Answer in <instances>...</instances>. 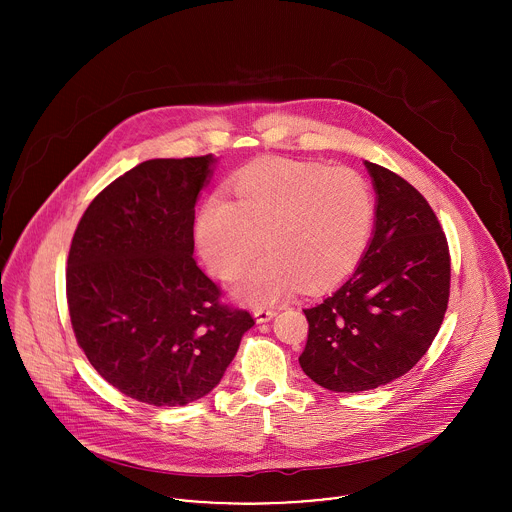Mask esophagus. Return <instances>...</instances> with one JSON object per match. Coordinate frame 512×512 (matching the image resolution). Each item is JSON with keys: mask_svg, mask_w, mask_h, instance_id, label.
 Returning <instances> with one entry per match:
<instances>
[{"mask_svg": "<svg viewBox=\"0 0 512 512\" xmlns=\"http://www.w3.org/2000/svg\"><path fill=\"white\" fill-rule=\"evenodd\" d=\"M254 317H256L258 323H266V321H270L272 317H276V311H274V309L258 307V309H254Z\"/></svg>", "mask_w": 512, "mask_h": 512, "instance_id": "obj_1", "label": "esophagus"}]
</instances>
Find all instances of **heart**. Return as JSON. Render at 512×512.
Instances as JSON below:
<instances>
[{
    "instance_id": "obj_1",
    "label": "heart",
    "mask_w": 512,
    "mask_h": 512,
    "mask_svg": "<svg viewBox=\"0 0 512 512\" xmlns=\"http://www.w3.org/2000/svg\"><path fill=\"white\" fill-rule=\"evenodd\" d=\"M236 203L211 195L199 209L195 238L209 270L236 276L260 248H268L238 278L234 292L250 303H272L299 282L321 290L347 278L374 226V193L363 173L313 161L268 159L232 181Z\"/></svg>"
}]
</instances>
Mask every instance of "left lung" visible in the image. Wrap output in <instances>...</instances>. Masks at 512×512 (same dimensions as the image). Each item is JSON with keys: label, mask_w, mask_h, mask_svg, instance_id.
Segmentation results:
<instances>
[{"label": "left lung", "mask_w": 512, "mask_h": 512, "mask_svg": "<svg viewBox=\"0 0 512 512\" xmlns=\"http://www.w3.org/2000/svg\"><path fill=\"white\" fill-rule=\"evenodd\" d=\"M374 230L353 276L303 309V372L333 392L388 384L430 349L449 299V248L428 201L400 175L365 161Z\"/></svg>", "instance_id": "obj_1"}]
</instances>
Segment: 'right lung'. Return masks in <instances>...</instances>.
<instances>
[{
	"label": "right lung",
	"instance_id": "right-lung-1",
	"mask_svg": "<svg viewBox=\"0 0 512 512\" xmlns=\"http://www.w3.org/2000/svg\"><path fill=\"white\" fill-rule=\"evenodd\" d=\"M217 157L149 159L112 181L74 230L67 301L96 372L151 406L207 396L232 363L248 311L220 303L193 258L195 205Z\"/></svg>",
	"mask_w": 512,
	"mask_h": 512
}]
</instances>
